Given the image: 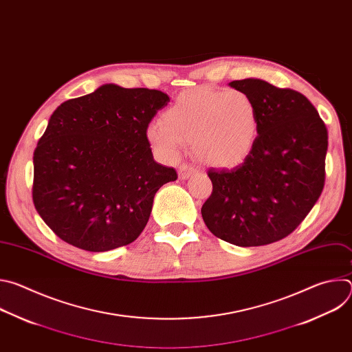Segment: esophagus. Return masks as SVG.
Instances as JSON below:
<instances>
[{
	"mask_svg": "<svg viewBox=\"0 0 352 352\" xmlns=\"http://www.w3.org/2000/svg\"><path fill=\"white\" fill-rule=\"evenodd\" d=\"M197 173V168L196 167H193V166H190V164H182L181 167H179V170H178V177L181 178V179H186V178H189L190 175H193V174H196Z\"/></svg>",
	"mask_w": 352,
	"mask_h": 352,
	"instance_id": "obj_1",
	"label": "esophagus"
}]
</instances>
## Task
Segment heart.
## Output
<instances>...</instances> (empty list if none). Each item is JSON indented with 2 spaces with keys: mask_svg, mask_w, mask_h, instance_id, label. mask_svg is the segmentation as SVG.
Returning <instances> with one entry per match:
<instances>
[{
  "mask_svg": "<svg viewBox=\"0 0 352 352\" xmlns=\"http://www.w3.org/2000/svg\"><path fill=\"white\" fill-rule=\"evenodd\" d=\"M261 128L259 109L243 90L196 87L182 91L147 126L146 138L157 152L175 157L185 142L195 156L209 166L231 167L254 148Z\"/></svg>",
  "mask_w": 352,
  "mask_h": 352,
  "instance_id": "heart-1",
  "label": "heart"
}]
</instances>
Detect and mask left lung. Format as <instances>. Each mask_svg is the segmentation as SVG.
<instances>
[{
	"instance_id": "8db88e82",
	"label": "left lung",
	"mask_w": 352,
	"mask_h": 352,
	"mask_svg": "<svg viewBox=\"0 0 352 352\" xmlns=\"http://www.w3.org/2000/svg\"><path fill=\"white\" fill-rule=\"evenodd\" d=\"M259 109V136L243 163L208 171L213 192L202 217L217 238L261 246L285 238L312 210L324 186L327 129L309 100L248 78L228 83Z\"/></svg>"
}]
</instances>
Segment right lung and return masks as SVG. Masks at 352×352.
Here are the masks:
<instances>
[{
    "label": "right lung",
    "mask_w": 352,
    "mask_h": 352,
    "mask_svg": "<svg viewBox=\"0 0 352 352\" xmlns=\"http://www.w3.org/2000/svg\"><path fill=\"white\" fill-rule=\"evenodd\" d=\"M170 97L114 83L64 102L33 156V204L57 236L89 252L133 242L177 171L155 162L148 122Z\"/></svg>",
    "instance_id": "add662e5"
}]
</instances>
